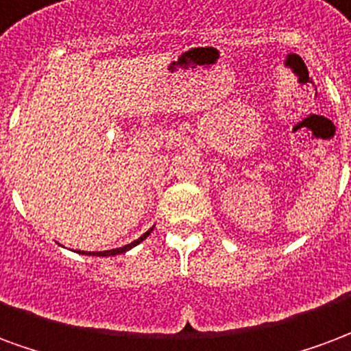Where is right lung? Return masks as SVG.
Wrapping results in <instances>:
<instances>
[{"label":"right lung","instance_id":"add662e5","mask_svg":"<svg viewBox=\"0 0 351 351\" xmlns=\"http://www.w3.org/2000/svg\"><path fill=\"white\" fill-rule=\"evenodd\" d=\"M151 230H153V228L147 230V232H145L144 235H140V237H138L136 241L129 243V245H125V247H119V249L102 250V252H86V250H80V254H89V256H116V254H121V252H127V250H130V249H132V247H136L138 243L144 241L145 237H147V235L151 234Z\"/></svg>","mask_w":351,"mask_h":351}]
</instances>
